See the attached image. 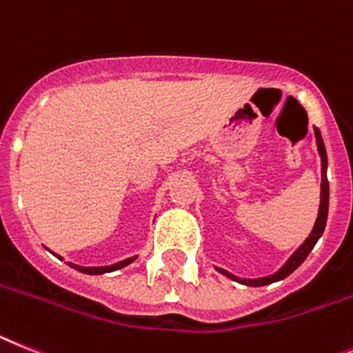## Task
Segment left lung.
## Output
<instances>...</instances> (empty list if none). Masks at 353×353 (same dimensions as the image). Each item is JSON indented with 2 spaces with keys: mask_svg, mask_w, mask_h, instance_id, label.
<instances>
[{
  "mask_svg": "<svg viewBox=\"0 0 353 353\" xmlns=\"http://www.w3.org/2000/svg\"><path fill=\"white\" fill-rule=\"evenodd\" d=\"M314 136H316V145H318V152L319 158H321V194H319V210H318V219L314 222V228L310 235L305 239L303 244L294 251V253L289 256L285 263H283L282 268L278 269L276 272H272L269 276H262V278H239L232 272H228L226 269L215 268L219 272H222L224 276H228L230 280H235V282L242 283V285L248 287H262V285H269V283L280 282L283 278H287L291 272H294L296 269L300 268L303 260L309 256V253L312 251V248L316 245V242L321 239L323 232H325V226H327V217H328V179H327V170H328V159H327V149H325V143H323L321 132H319L318 127H314Z\"/></svg>",
  "mask_w": 353,
  "mask_h": 353,
  "instance_id": "obj_1",
  "label": "left lung"
}]
</instances>
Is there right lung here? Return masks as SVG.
Returning a JSON list of instances; mask_svg holds the SVG:
<instances>
[{"instance_id": "right-lung-1", "label": "right lung", "mask_w": 353, "mask_h": 353, "mask_svg": "<svg viewBox=\"0 0 353 353\" xmlns=\"http://www.w3.org/2000/svg\"><path fill=\"white\" fill-rule=\"evenodd\" d=\"M53 254H55V253H53ZM55 256H57V254H55ZM59 259H61V256H59ZM136 259H138V256H129V259L120 260V262L112 263V265H102V268H84V265H77V263H71V262H68V265H70V268H73V269H77V271L84 272V274H103V272L118 271V269L125 268V265H129V263L134 262Z\"/></svg>"}]
</instances>
